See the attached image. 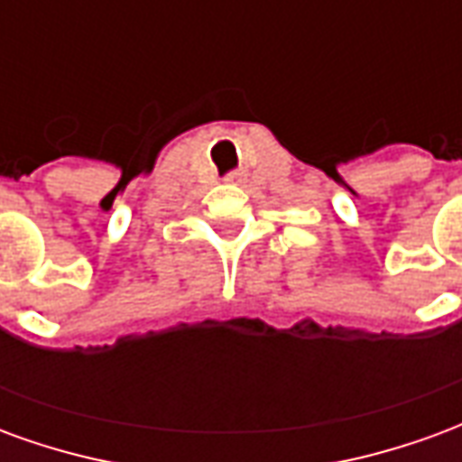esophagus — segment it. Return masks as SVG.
I'll use <instances>...</instances> for the list:
<instances>
[{
	"instance_id": "esophagus-1",
	"label": "esophagus",
	"mask_w": 462,
	"mask_h": 462,
	"mask_svg": "<svg viewBox=\"0 0 462 462\" xmlns=\"http://www.w3.org/2000/svg\"><path fill=\"white\" fill-rule=\"evenodd\" d=\"M225 180H227V182H235V185H240V182L245 180V172H240V171L230 172V175H227V178H225Z\"/></svg>"
}]
</instances>
